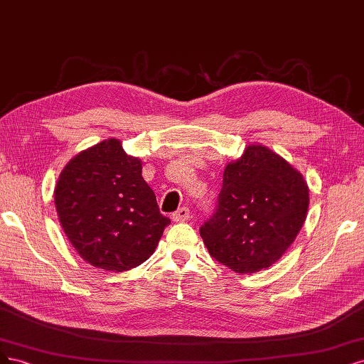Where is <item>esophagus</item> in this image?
I'll return each instance as SVG.
<instances>
[{"instance_id":"esophagus-1","label":"esophagus","mask_w":364,"mask_h":364,"mask_svg":"<svg viewBox=\"0 0 364 364\" xmlns=\"http://www.w3.org/2000/svg\"><path fill=\"white\" fill-rule=\"evenodd\" d=\"M172 219L175 222H187V220L191 219V210L187 208V207H181V208H178L177 212L172 215Z\"/></svg>"}]
</instances>
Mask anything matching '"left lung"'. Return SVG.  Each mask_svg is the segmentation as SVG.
Instances as JSON below:
<instances>
[{"label":"left lung","mask_w":364,"mask_h":364,"mask_svg":"<svg viewBox=\"0 0 364 364\" xmlns=\"http://www.w3.org/2000/svg\"><path fill=\"white\" fill-rule=\"evenodd\" d=\"M307 210L302 175L274 151L252 145L225 168L216 208L199 234L215 260L236 274H254L281 259Z\"/></svg>","instance_id":"obj_1"}]
</instances>
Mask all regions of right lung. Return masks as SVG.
Wrapping results in <instances>:
<instances>
[{
  "mask_svg": "<svg viewBox=\"0 0 364 364\" xmlns=\"http://www.w3.org/2000/svg\"><path fill=\"white\" fill-rule=\"evenodd\" d=\"M54 203L75 251L89 264L124 272L156 251L171 219L142 177V163L116 139L80 152L58 177Z\"/></svg>",
  "mask_w": 364,
  "mask_h": 364,
  "instance_id": "1",
  "label": "right lung"
}]
</instances>
